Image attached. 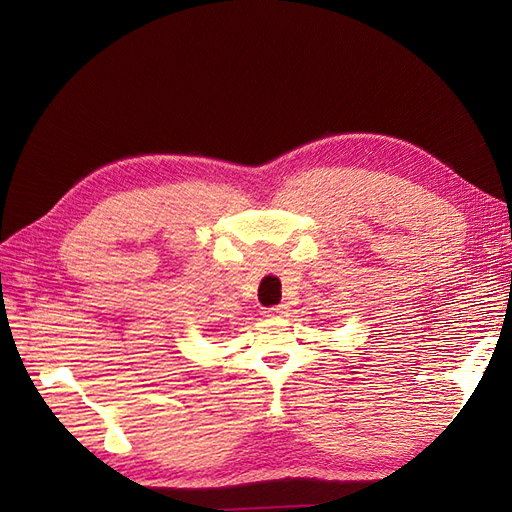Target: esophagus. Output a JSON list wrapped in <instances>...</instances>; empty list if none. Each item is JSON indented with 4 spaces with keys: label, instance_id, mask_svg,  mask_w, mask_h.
Masks as SVG:
<instances>
[{
    "label": "esophagus",
    "instance_id": "esophagus-1",
    "mask_svg": "<svg viewBox=\"0 0 512 512\" xmlns=\"http://www.w3.org/2000/svg\"><path fill=\"white\" fill-rule=\"evenodd\" d=\"M286 312H288L286 305H273V307L267 309L265 316L267 318H282V316H286Z\"/></svg>",
    "mask_w": 512,
    "mask_h": 512
}]
</instances>
